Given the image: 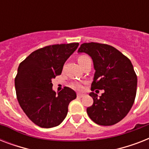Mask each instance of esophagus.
Returning a JSON list of instances; mask_svg holds the SVG:
<instances>
[{
  "instance_id": "esophagus-1",
  "label": "esophagus",
  "mask_w": 149,
  "mask_h": 149,
  "mask_svg": "<svg viewBox=\"0 0 149 149\" xmlns=\"http://www.w3.org/2000/svg\"><path fill=\"white\" fill-rule=\"evenodd\" d=\"M84 96L85 95H84V94H83V93H77V97H80V98L84 97Z\"/></svg>"
}]
</instances>
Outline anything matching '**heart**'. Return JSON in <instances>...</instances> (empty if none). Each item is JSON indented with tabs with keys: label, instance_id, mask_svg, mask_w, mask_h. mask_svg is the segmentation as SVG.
<instances>
[{
	"label": "heart",
	"instance_id": "heart-1",
	"mask_svg": "<svg viewBox=\"0 0 149 149\" xmlns=\"http://www.w3.org/2000/svg\"><path fill=\"white\" fill-rule=\"evenodd\" d=\"M87 58V56H80L78 58V62L81 60H84V58ZM72 87L75 90H77V91H82L83 90V85L79 83H74V84H72Z\"/></svg>",
	"mask_w": 149,
	"mask_h": 149
}]
</instances>
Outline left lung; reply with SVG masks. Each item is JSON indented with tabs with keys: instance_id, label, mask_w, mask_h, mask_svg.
Segmentation results:
<instances>
[{
	"instance_id": "left-lung-1",
	"label": "left lung",
	"mask_w": 149,
	"mask_h": 149,
	"mask_svg": "<svg viewBox=\"0 0 149 149\" xmlns=\"http://www.w3.org/2000/svg\"><path fill=\"white\" fill-rule=\"evenodd\" d=\"M79 53L91 56L95 70L91 90H104L98 97L90 93L93 104L86 112L93 122L109 126L121 120L134 104L137 91V76L132 62L120 51L106 44L84 43Z\"/></svg>"
}]
</instances>
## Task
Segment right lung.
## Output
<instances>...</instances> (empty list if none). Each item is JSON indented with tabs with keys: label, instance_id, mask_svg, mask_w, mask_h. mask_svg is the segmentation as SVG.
<instances>
[{
	"label": "right lung",
	"instance_id": "add662e5",
	"mask_svg": "<svg viewBox=\"0 0 149 149\" xmlns=\"http://www.w3.org/2000/svg\"><path fill=\"white\" fill-rule=\"evenodd\" d=\"M78 45L74 42L45 46L20 63L15 79L17 99L28 118L39 127L60 125L67 115L69 104L77 97L67 86L56 93L52 79L62 73L64 63Z\"/></svg>",
	"mask_w": 149,
	"mask_h": 149
}]
</instances>
